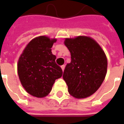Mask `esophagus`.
<instances>
[{
    "mask_svg": "<svg viewBox=\"0 0 124 124\" xmlns=\"http://www.w3.org/2000/svg\"><path fill=\"white\" fill-rule=\"evenodd\" d=\"M61 68H62V71H64V69H65V66H64V65H62V66H61Z\"/></svg>",
    "mask_w": 124,
    "mask_h": 124,
    "instance_id": "1",
    "label": "esophagus"
}]
</instances>
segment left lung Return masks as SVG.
<instances>
[{"label": "left lung", "instance_id": "obj_1", "mask_svg": "<svg viewBox=\"0 0 124 124\" xmlns=\"http://www.w3.org/2000/svg\"><path fill=\"white\" fill-rule=\"evenodd\" d=\"M64 44L71 58L63 74L68 92L75 98L88 97L98 90L106 77V54L98 43L87 37L66 39Z\"/></svg>", "mask_w": 124, "mask_h": 124}]
</instances>
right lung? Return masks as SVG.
Wrapping results in <instances>:
<instances>
[{"mask_svg": "<svg viewBox=\"0 0 124 124\" xmlns=\"http://www.w3.org/2000/svg\"><path fill=\"white\" fill-rule=\"evenodd\" d=\"M56 39L45 36L34 39L24 49L17 65L22 86L33 96L42 98L50 93L55 80L62 76V70L55 62L51 47Z\"/></svg>", "mask_w": 124, "mask_h": 124, "instance_id": "right-lung-1", "label": "right lung"}]
</instances>
